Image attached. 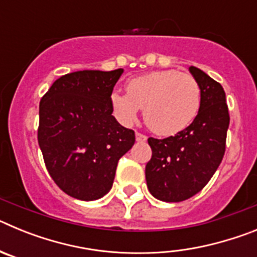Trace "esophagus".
<instances>
[{
  "mask_svg": "<svg viewBox=\"0 0 257 257\" xmlns=\"http://www.w3.org/2000/svg\"><path fill=\"white\" fill-rule=\"evenodd\" d=\"M136 142H139V143H144L145 140H147V136L143 135V134L140 133H136Z\"/></svg>",
  "mask_w": 257,
  "mask_h": 257,
  "instance_id": "esophagus-1",
  "label": "esophagus"
}]
</instances>
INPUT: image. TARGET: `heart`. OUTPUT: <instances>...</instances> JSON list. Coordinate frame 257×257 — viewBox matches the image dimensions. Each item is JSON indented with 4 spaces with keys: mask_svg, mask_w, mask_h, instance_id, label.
Masks as SVG:
<instances>
[{
    "mask_svg": "<svg viewBox=\"0 0 257 257\" xmlns=\"http://www.w3.org/2000/svg\"><path fill=\"white\" fill-rule=\"evenodd\" d=\"M110 105L124 126H131L139 109H143L147 126L157 135L170 136L187 128L196 118L201 105V87L189 73L156 70L130 79L127 94L113 91Z\"/></svg>",
    "mask_w": 257,
    "mask_h": 257,
    "instance_id": "b5f03b06",
    "label": "heart"
}]
</instances>
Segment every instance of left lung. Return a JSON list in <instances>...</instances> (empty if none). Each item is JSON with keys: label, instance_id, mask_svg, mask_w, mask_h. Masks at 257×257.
<instances>
[{"label": "left lung", "instance_id": "obj_1", "mask_svg": "<svg viewBox=\"0 0 257 257\" xmlns=\"http://www.w3.org/2000/svg\"><path fill=\"white\" fill-rule=\"evenodd\" d=\"M201 87V105L194 121L166 139L149 138L152 158L145 166L147 185L163 202H181L205 188L225 153L229 112L224 88L215 79L190 67Z\"/></svg>", "mask_w": 257, "mask_h": 257}]
</instances>
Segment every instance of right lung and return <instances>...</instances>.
Wrapping results in <instances>:
<instances>
[{"label":"right lung","mask_w":257,"mask_h":257,"mask_svg":"<svg viewBox=\"0 0 257 257\" xmlns=\"http://www.w3.org/2000/svg\"><path fill=\"white\" fill-rule=\"evenodd\" d=\"M123 69L78 70L52 83L40 103L38 144L63 192L95 201L110 190L117 163L135 133L112 115L110 95Z\"/></svg>","instance_id":"obj_1"}]
</instances>
